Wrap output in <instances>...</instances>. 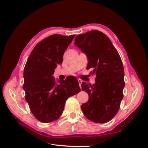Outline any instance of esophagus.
<instances>
[{
    "label": "esophagus",
    "instance_id": "1",
    "mask_svg": "<svg viewBox=\"0 0 148 148\" xmlns=\"http://www.w3.org/2000/svg\"><path fill=\"white\" fill-rule=\"evenodd\" d=\"M78 83H79V86L81 87L82 84V83H83V81H82V80L81 79H78Z\"/></svg>",
    "mask_w": 148,
    "mask_h": 148
}]
</instances>
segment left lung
I'll list each match as a JSON object with an SVG mask.
<instances>
[{
    "mask_svg": "<svg viewBox=\"0 0 148 148\" xmlns=\"http://www.w3.org/2000/svg\"><path fill=\"white\" fill-rule=\"evenodd\" d=\"M74 44L86 54L88 69L96 75L92 85L82 84L89 95L88 102L82 105L83 113L93 122H108L117 114L123 97L122 61L110 39L99 31L77 35Z\"/></svg>",
    "mask_w": 148,
    "mask_h": 148,
    "instance_id": "left-lung-1",
    "label": "left lung"
}]
</instances>
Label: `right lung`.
<instances>
[{"mask_svg": "<svg viewBox=\"0 0 148 148\" xmlns=\"http://www.w3.org/2000/svg\"><path fill=\"white\" fill-rule=\"evenodd\" d=\"M75 35L53 34L36 44L26 62L23 72L25 100L40 122H52L63 112L65 102L81 89L71 77L56 83L53 74L62 63L64 52Z\"/></svg>", "mask_w": 148, "mask_h": 148, "instance_id": "obj_1", "label": "right lung"}]
</instances>
